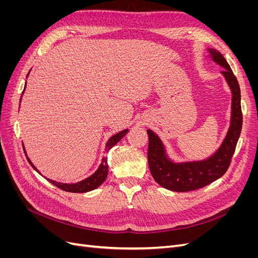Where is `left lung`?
<instances>
[{"label": "left lung", "mask_w": 258, "mask_h": 258, "mask_svg": "<svg viewBox=\"0 0 258 258\" xmlns=\"http://www.w3.org/2000/svg\"><path fill=\"white\" fill-rule=\"evenodd\" d=\"M211 57L225 70V76L232 92L231 124L226 139L218 151L207 160L187 163L171 162L165 154L159 138L152 130H147L148 151L147 159L154 179L162 187L173 191H190L199 189L223 176L228 170L231 158L236 151L237 142L242 129V111L240 86L228 62L221 52L210 49Z\"/></svg>", "instance_id": "left-lung-1"}]
</instances>
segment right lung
I'll return each mask as SVG.
<instances>
[{"instance_id":"right-lung-1","label":"right lung","mask_w":258,"mask_h":258,"mask_svg":"<svg viewBox=\"0 0 258 258\" xmlns=\"http://www.w3.org/2000/svg\"><path fill=\"white\" fill-rule=\"evenodd\" d=\"M127 132H128V130L126 129V130L120 131L119 134L113 136L107 141L105 151L106 152L110 151L115 144H117V142L120 141V140L122 139V137L126 135ZM27 159L30 162V165L36 170V168L32 165V162L29 160V158H27ZM107 171H108L107 159L105 157H103L102 158V163H101L99 169L96 171V172L93 173L91 176L84 179V181H82V182H79V183H76V184H63V183L54 182V181H52V179H48V178L47 179L51 184H53L54 186H57L58 188L64 190V191H69V192H86V191H90L92 189H96L97 187H99L101 184H102L104 182V179L107 176ZM37 172H38V171H37Z\"/></svg>"}]
</instances>
